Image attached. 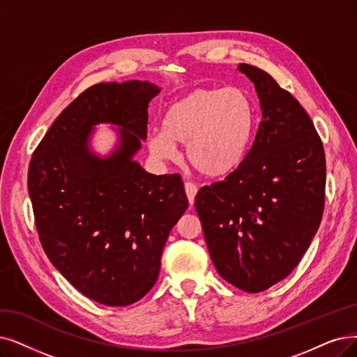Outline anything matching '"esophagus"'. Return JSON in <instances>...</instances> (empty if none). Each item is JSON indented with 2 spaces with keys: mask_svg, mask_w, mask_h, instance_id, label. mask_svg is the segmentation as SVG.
<instances>
[{
  "mask_svg": "<svg viewBox=\"0 0 357 357\" xmlns=\"http://www.w3.org/2000/svg\"><path fill=\"white\" fill-rule=\"evenodd\" d=\"M184 190H186V195H188V199H189V204L193 205V204H195V196H196V193H197L196 184H193V183H190V181L184 183Z\"/></svg>",
  "mask_w": 357,
  "mask_h": 357,
  "instance_id": "esophagus-1",
  "label": "esophagus"
}]
</instances>
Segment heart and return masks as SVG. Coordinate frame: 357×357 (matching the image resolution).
Returning <instances> with one entry per match:
<instances>
[{
    "mask_svg": "<svg viewBox=\"0 0 357 357\" xmlns=\"http://www.w3.org/2000/svg\"><path fill=\"white\" fill-rule=\"evenodd\" d=\"M258 127L253 98L241 88H199L171 104L162 129L148 136V149L156 161L176 156L184 144L188 162L209 178H221L245 162Z\"/></svg>",
    "mask_w": 357,
    "mask_h": 357,
    "instance_id": "1",
    "label": "heart"
}]
</instances>
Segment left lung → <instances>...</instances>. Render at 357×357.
Listing matches in <instances>:
<instances>
[{
    "label": "left lung",
    "instance_id": "left-lung-1",
    "mask_svg": "<svg viewBox=\"0 0 357 357\" xmlns=\"http://www.w3.org/2000/svg\"><path fill=\"white\" fill-rule=\"evenodd\" d=\"M255 84L262 121L245 162L197 192L195 208L218 274L259 293L286 278L310 246L325 204V153L307 112L266 71Z\"/></svg>",
    "mask_w": 357,
    "mask_h": 357
}]
</instances>
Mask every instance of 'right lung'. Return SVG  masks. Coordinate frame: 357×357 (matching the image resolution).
Returning <instances> with one entry per match:
<instances>
[{
	"instance_id": "obj_1",
	"label": "right lung",
	"mask_w": 357,
	"mask_h": 357,
	"mask_svg": "<svg viewBox=\"0 0 357 357\" xmlns=\"http://www.w3.org/2000/svg\"><path fill=\"white\" fill-rule=\"evenodd\" d=\"M153 83H98L82 92L33 152L27 189L40 245L82 294L107 306L140 301L158 280L165 241L188 209L178 174L155 176L133 156L146 140ZM99 122L119 127L108 157L91 149Z\"/></svg>"
}]
</instances>
